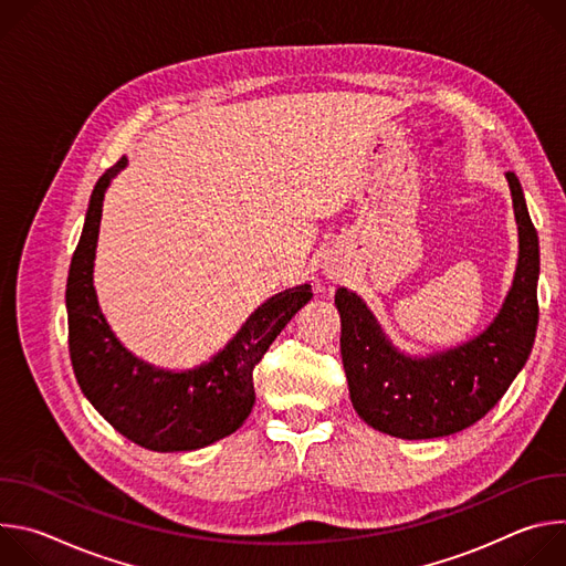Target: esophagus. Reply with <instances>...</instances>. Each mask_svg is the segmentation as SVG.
<instances>
[{
  "instance_id": "obj_1",
  "label": "esophagus",
  "mask_w": 566,
  "mask_h": 566,
  "mask_svg": "<svg viewBox=\"0 0 566 566\" xmlns=\"http://www.w3.org/2000/svg\"><path fill=\"white\" fill-rule=\"evenodd\" d=\"M322 275H325V280H327L329 286H334V284H338V282H343V280L347 277V266H345L343 260L329 258V260L325 262V266H322Z\"/></svg>"
}]
</instances>
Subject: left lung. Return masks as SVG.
<instances>
[{"label": "left lung", "mask_w": 566, "mask_h": 566, "mask_svg": "<svg viewBox=\"0 0 566 566\" xmlns=\"http://www.w3.org/2000/svg\"><path fill=\"white\" fill-rule=\"evenodd\" d=\"M520 253L513 284L491 325L426 356L400 352L360 295L336 291L340 354L358 417L398 439H437L486 417L528 360L537 332L539 241L520 179L506 172Z\"/></svg>", "instance_id": "8db88e82"}]
</instances>
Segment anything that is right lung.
Listing matches in <instances>:
<instances>
[{
    "mask_svg": "<svg viewBox=\"0 0 566 566\" xmlns=\"http://www.w3.org/2000/svg\"><path fill=\"white\" fill-rule=\"evenodd\" d=\"M125 168L127 156L98 179L71 258L66 313L73 374L98 415L129 441L154 452L199 450L249 419L255 406L253 369L289 319L313 297L311 284L269 297L199 365L168 369L138 358L112 332L94 286L105 192Z\"/></svg>",
    "mask_w": 566,
    "mask_h": 566,
    "instance_id": "add662e5",
    "label": "right lung"
}]
</instances>
